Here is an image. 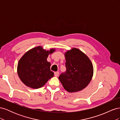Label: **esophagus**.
I'll return each mask as SVG.
<instances>
[{
    "label": "esophagus",
    "mask_w": 120,
    "mask_h": 120,
    "mask_svg": "<svg viewBox=\"0 0 120 120\" xmlns=\"http://www.w3.org/2000/svg\"><path fill=\"white\" fill-rule=\"evenodd\" d=\"M54 76H55V77H58V76H59V72H58V71H56V72H54Z\"/></svg>",
    "instance_id": "34e87169"
}]
</instances>
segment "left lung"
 Here are the masks:
<instances>
[{
	"label": "left lung",
	"instance_id": "obj_1",
	"mask_svg": "<svg viewBox=\"0 0 120 120\" xmlns=\"http://www.w3.org/2000/svg\"><path fill=\"white\" fill-rule=\"evenodd\" d=\"M66 72L59 77L64 89L70 93L82 90L89 85L93 76L91 60L85 53L77 48L65 52Z\"/></svg>",
	"mask_w": 120,
	"mask_h": 120
}]
</instances>
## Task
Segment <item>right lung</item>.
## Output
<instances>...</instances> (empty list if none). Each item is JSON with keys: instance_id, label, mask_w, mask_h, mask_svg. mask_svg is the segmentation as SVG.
<instances>
[{"instance_id": "1", "label": "right lung", "mask_w": 120, "mask_h": 120, "mask_svg": "<svg viewBox=\"0 0 120 120\" xmlns=\"http://www.w3.org/2000/svg\"><path fill=\"white\" fill-rule=\"evenodd\" d=\"M55 51V49L46 50L42 46H38L23 54L18 63L17 71L25 85L38 89L53 77L54 73L50 70V63L47 61V58Z\"/></svg>"}]
</instances>
